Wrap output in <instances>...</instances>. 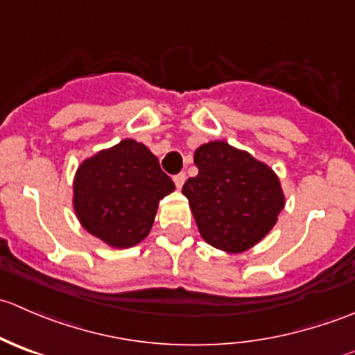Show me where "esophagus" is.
<instances>
[{
	"label": "esophagus",
	"instance_id": "esophagus-1",
	"mask_svg": "<svg viewBox=\"0 0 355 355\" xmlns=\"http://www.w3.org/2000/svg\"><path fill=\"white\" fill-rule=\"evenodd\" d=\"M185 173H178V175H175L173 177V182H175V185H177V189H182V185L185 184Z\"/></svg>",
	"mask_w": 355,
	"mask_h": 355
}]
</instances>
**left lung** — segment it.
Wrapping results in <instances>:
<instances>
[{
    "label": "left lung",
    "mask_w": 355,
    "mask_h": 355,
    "mask_svg": "<svg viewBox=\"0 0 355 355\" xmlns=\"http://www.w3.org/2000/svg\"><path fill=\"white\" fill-rule=\"evenodd\" d=\"M199 173L182 194L189 199L200 237L228 254L259 244L285 206L280 178L273 168L225 141H211L194 153Z\"/></svg>",
    "instance_id": "left-lung-1"
}]
</instances>
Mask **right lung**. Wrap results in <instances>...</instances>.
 I'll return each instance as SVG.
<instances>
[{
	"label": "right lung",
	"instance_id": "right-lung-1",
	"mask_svg": "<svg viewBox=\"0 0 355 355\" xmlns=\"http://www.w3.org/2000/svg\"><path fill=\"white\" fill-rule=\"evenodd\" d=\"M71 189L82 228L113 249H128L148 237L159 200L175 184L142 142L123 139L85 157Z\"/></svg>",
	"mask_w": 355,
	"mask_h": 355
}]
</instances>
